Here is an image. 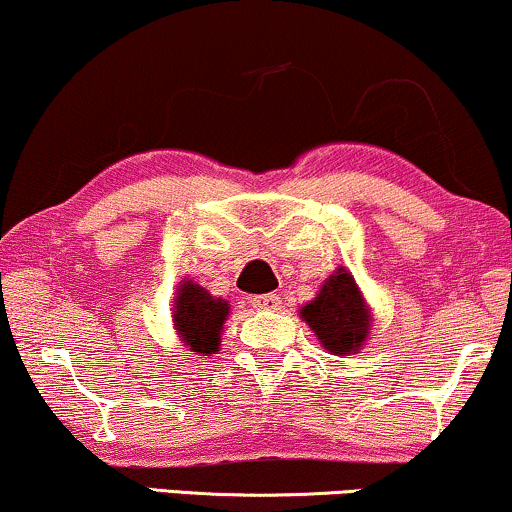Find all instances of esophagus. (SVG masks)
Returning <instances> with one entry per match:
<instances>
[{"instance_id":"34e87169","label":"esophagus","mask_w":512,"mask_h":512,"mask_svg":"<svg viewBox=\"0 0 512 512\" xmlns=\"http://www.w3.org/2000/svg\"><path fill=\"white\" fill-rule=\"evenodd\" d=\"M251 307H254V310L275 312V310H279V307H282V300H279L277 293H263V296L251 298Z\"/></svg>"}]
</instances>
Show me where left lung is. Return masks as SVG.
<instances>
[{"label":"left lung","instance_id":"8db88e82","mask_svg":"<svg viewBox=\"0 0 512 512\" xmlns=\"http://www.w3.org/2000/svg\"><path fill=\"white\" fill-rule=\"evenodd\" d=\"M300 317L317 335L319 345L335 356L359 352L373 324L366 300L345 268L335 270L317 298L300 307Z\"/></svg>","mask_w":512,"mask_h":512}]
</instances>
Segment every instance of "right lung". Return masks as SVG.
Segmentation results:
<instances>
[{"instance_id":"right-lung-1","label":"right lung","mask_w":512,"mask_h":512,"mask_svg":"<svg viewBox=\"0 0 512 512\" xmlns=\"http://www.w3.org/2000/svg\"><path fill=\"white\" fill-rule=\"evenodd\" d=\"M230 314L228 300L216 298L212 293L184 279L174 298L172 321L181 342L200 356L216 354L221 347V333Z\"/></svg>"}]
</instances>
